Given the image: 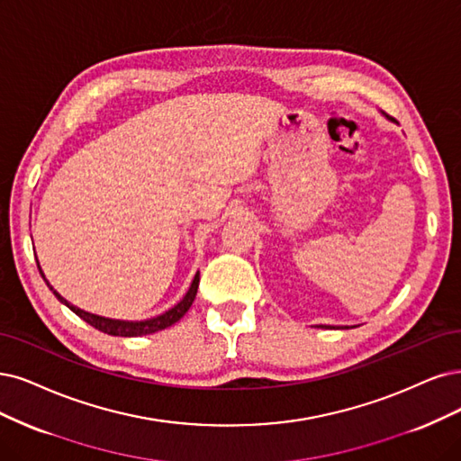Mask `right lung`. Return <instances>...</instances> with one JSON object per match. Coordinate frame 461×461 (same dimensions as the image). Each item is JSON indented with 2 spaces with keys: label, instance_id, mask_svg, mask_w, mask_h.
Listing matches in <instances>:
<instances>
[{
  "label": "right lung",
  "instance_id": "1",
  "mask_svg": "<svg viewBox=\"0 0 461 461\" xmlns=\"http://www.w3.org/2000/svg\"><path fill=\"white\" fill-rule=\"evenodd\" d=\"M40 267V266H38ZM40 274H41V267H40ZM43 276V274H41ZM45 279V277H43ZM47 286L53 291V286H50L47 283ZM197 286H199V274H195L194 277V283L190 286V291H187V294L175 305L173 310L165 312L163 315L159 317H153V319H148V321H139V322H132V321H115V319H106V317H98V315H93V313H87L83 312L79 308H76V305H72L70 302H66L57 291H53V294L62 302L66 303L68 308H70L77 317H81L85 322H89L91 327L98 329L100 332L104 334H110V336H144V334H151V332H158V330H163L170 325H175L176 321H180L185 312L192 308V303L195 300V294H197Z\"/></svg>",
  "mask_w": 461,
  "mask_h": 461
}]
</instances>
